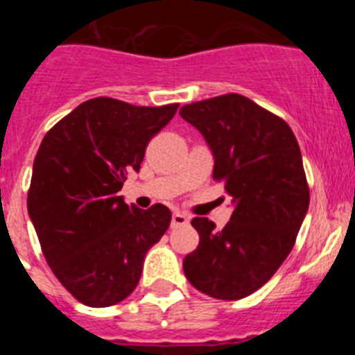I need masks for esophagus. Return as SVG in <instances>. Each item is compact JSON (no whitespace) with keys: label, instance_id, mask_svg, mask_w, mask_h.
Here are the masks:
<instances>
[{"label":"esophagus","instance_id":"1","mask_svg":"<svg viewBox=\"0 0 355 355\" xmlns=\"http://www.w3.org/2000/svg\"><path fill=\"white\" fill-rule=\"evenodd\" d=\"M190 224V216L187 213H181V211H175L172 215V227H183V225Z\"/></svg>","mask_w":355,"mask_h":355}]
</instances>
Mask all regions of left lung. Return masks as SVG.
<instances>
[{
    "instance_id": "left-lung-1",
    "label": "left lung",
    "mask_w": 355,
    "mask_h": 355,
    "mask_svg": "<svg viewBox=\"0 0 355 355\" xmlns=\"http://www.w3.org/2000/svg\"><path fill=\"white\" fill-rule=\"evenodd\" d=\"M180 115L205 137L213 178L224 180L233 205L222 231L193 218L199 245L184 258V275L213 299H243L283 265L309 208L300 147L283 119L240 94L192 103Z\"/></svg>"
}]
</instances>
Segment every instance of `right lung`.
<instances>
[{
  "instance_id": "1",
  "label": "right lung",
  "mask_w": 355,
  "mask_h": 355,
  "mask_svg": "<svg viewBox=\"0 0 355 355\" xmlns=\"http://www.w3.org/2000/svg\"><path fill=\"white\" fill-rule=\"evenodd\" d=\"M175 112L178 105L96 97L55 124L37 150L28 215L53 274L85 306L108 307L131 295L147 250L171 225L167 206H128L119 190Z\"/></svg>"
}]
</instances>
